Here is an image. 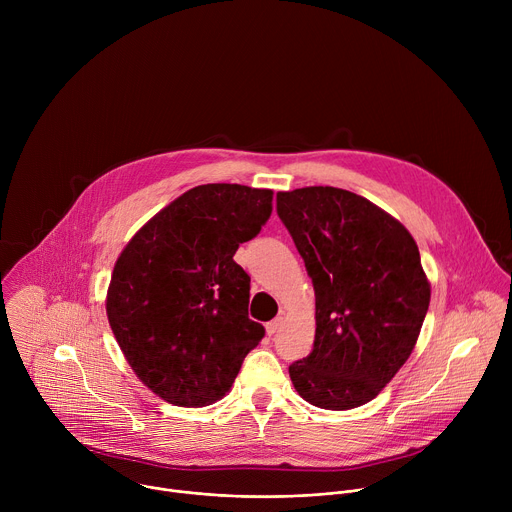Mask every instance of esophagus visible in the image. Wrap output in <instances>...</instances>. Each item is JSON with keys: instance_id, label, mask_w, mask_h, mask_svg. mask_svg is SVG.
<instances>
[{"instance_id": "obj_1", "label": "esophagus", "mask_w": 512, "mask_h": 512, "mask_svg": "<svg viewBox=\"0 0 512 512\" xmlns=\"http://www.w3.org/2000/svg\"><path fill=\"white\" fill-rule=\"evenodd\" d=\"M281 324H283V318L281 316H277L275 320H271V322H267L265 324V330H267V334L269 336H273L275 332H279V328H281Z\"/></svg>"}]
</instances>
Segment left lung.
I'll use <instances>...</instances> for the list:
<instances>
[{
    "instance_id": "left-lung-1",
    "label": "left lung",
    "mask_w": 512,
    "mask_h": 512,
    "mask_svg": "<svg viewBox=\"0 0 512 512\" xmlns=\"http://www.w3.org/2000/svg\"><path fill=\"white\" fill-rule=\"evenodd\" d=\"M277 214L316 291L312 352L289 364L308 403L344 411L375 399L409 358L431 289L419 249L391 214L354 192H277Z\"/></svg>"
}]
</instances>
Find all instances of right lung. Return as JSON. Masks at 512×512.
Here are the masks:
<instances>
[{
    "instance_id": "obj_1",
    "label": "right lung",
    "mask_w": 512,
    "mask_h": 512,
    "mask_svg": "<svg viewBox=\"0 0 512 512\" xmlns=\"http://www.w3.org/2000/svg\"><path fill=\"white\" fill-rule=\"evenodd\" d=\"M271 198L241 184L196 186L119 255L107 318L133 373L164 401L202 407L225 397L261 342L251 277L233 257L267 223Z\"/></svg>"
}]
</instances>
